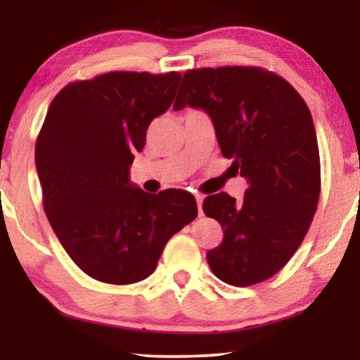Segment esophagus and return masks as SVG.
I'll return each mask as SVG.
<instances>
[{
	"instance_id": "esophagus-1",
	"label": "esophagus",
	"mask_w": 360,
	"mask_h": 360,
	"mask_svg": "<svg viewBox=\"0 0 360 360\" xmlns=\"http://www.w3.org/2000/svg\"><path fill=\"white\" fill-rule=\"evenodd\" d=\"M195 198H196V205H198V211H200V214H201V205H203L205 196L201 195V193H195Z\"/></svg>"
}]
</instances>
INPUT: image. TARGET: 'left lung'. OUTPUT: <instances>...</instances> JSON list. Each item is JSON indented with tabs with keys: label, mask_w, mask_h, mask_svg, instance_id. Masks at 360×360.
<instances>
[{
	"label": "left lung",
	"mask_w": 360,
	"mask_h": 360,
	"mask_svg": "<svg viewBox=\"0 0 360 360\" xmlns=\"http://www.w3.org/2000/svg\"><path fill=\"white\" fill-rule=\"evenodd\" d=\"M201 108L213 120L221 154L248 179L243 201L206 196L203 211L223 228V243L206 254L223 282H264L292 259L308 233L321 191L313 117L300 93L260 67L185 72L174 110Z\"/></svg>",
	"instance_id": "8db88e82"
}]
</instances>
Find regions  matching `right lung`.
<instances>
[{"label": "right lung", "mask_w": 360, "mask_h": 360, "mask_svg": "<svg viewBox=\"0 0 360 360\" xmlns=\"http://www.w3.org/2000/svg\"><path fill=\"white\" fill-rule=\"evenodd\" d=\"M179 72H110L63 86L36 142L42 205L70 259L91 278L149 277L172 236L198 214L193 195L136 188L129 165L154 117L169 110Z\"/></svg>", "instance_id": "add662e5"}]
</instances>
